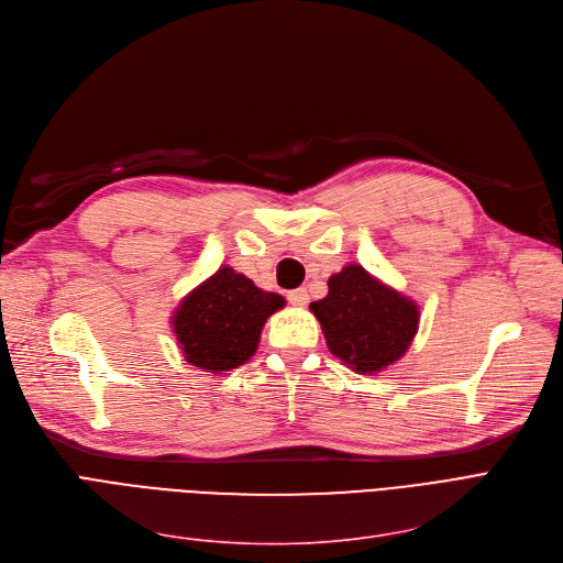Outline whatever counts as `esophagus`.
<instances>
[{"label": "esophagus", "instance_id": "34e87169", "mask_svg": "<svg viewBox=\"0 0 563 563\" xmlns=\"http://www.w3.org/2000/svg\"><path fill=\"white\" fill-rule=\"evenodd\" d=\"M288 302L296 305V307H305L309 302V292L305 288H296V290H288Z\"/></svg>", "mask_w": 563, "mask_h": 563}]
</instances>
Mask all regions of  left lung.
Wrapping results in <instances>:
<instances>
[{"label": "left lung", "mask_w": 563, "mask_h": 563, "mask_svg": "<svg viewBox=\"0 0 563 563\" xmlns=\"http://www.w3.org/2000/svg\"><path fill=\"white\" fill-rule=\"evenodd\" d=\"M328 288V296L309 309L332 355L357 373H378L406 355L419 328V309L404 292L357 263L332 275Z\"/></svg>", "instance_id": "left-lung-1"}]
</instances>
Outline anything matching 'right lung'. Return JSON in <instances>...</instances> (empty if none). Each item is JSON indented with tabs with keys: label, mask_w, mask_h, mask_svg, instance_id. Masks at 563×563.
Segmentation results:
<instances>
[{
	"label": "right lung",
	"mask_w": 563,
	"mask_h": 563,
	"mask_svg": "<svg viewBox=\"0 0 563 563\" xmlns=\"http://www.w3.org/2000/svg\"><path fill=\"white\" fill-rule=\"evenodd\" d=\"M286 300L222 265L180 300L172 328L183 357L208 373L245 364L258 347L265 320Z\"/></svg>",
	"instance_id": "1"
}]
</instances>
